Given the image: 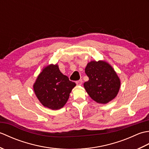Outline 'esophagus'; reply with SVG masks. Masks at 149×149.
<instances>
[{"label": "esophagus", "mask_w": 149, "mask_h": 149, "mask_svg": "<svg viewBox=\"0 0 149 149\" xmlns=\"http://www.w3.org/2000/svg\"><path fill=\"white\" fill-rule=\"evenodd\" d=\"M82 83H83V81H82V79L76 81V84H77V85H78V86H81Z\"/></svg>", "instance_id": "esophagus-1"}]
</instances>
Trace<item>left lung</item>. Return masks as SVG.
Segmentation results:
<instances>
[{
    "instance_id": "8db88e82",
    "label": "left lung",
    "mask_w": 149,
    "mask_h": 149,
    "mask_svg": "<svg viewBox=\"0 0 149 149\" xmlns=\"http://www.w3.org/2000/svg\"><path fill=\"white\" fill-rule=\"evenodd\" d=\"M89 80L84 83L90 97L99 104H106L113 100L120 88V80L115 70L105 61H91L85 68Z\"/></svg>"
}]
</instances>
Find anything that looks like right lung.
Returning <instances> with one entry per match:
<instances>
[{
  "mask_svg": "<svg viewBox=\"0 0 149 149\" xmlns=\"http://www.w3.org/2000/svg\"><path fill=\"white\" fill-rule=\"evenodd\" d=\"M76 84L60 72L58 64L44 67L38 75L33 90L42 105L58 110L65 105L72 90Z\"/></svg>",
  "mask_w": 149,
  "mask_h": 149,
  "instance_id": "add662e5",
  "label": "right lung"
}]
</instances>
